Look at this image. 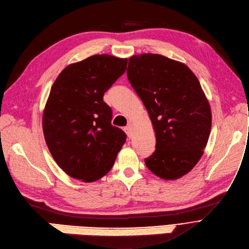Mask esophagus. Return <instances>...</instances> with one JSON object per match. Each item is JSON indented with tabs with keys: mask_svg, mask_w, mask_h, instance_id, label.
Returning <instances> with one entry per match:
<instances>
[{
	"mask_svg": "<svg viewBox=\"0 0 249 249\" xmlns=\"http://www.w3.org/2000/svg\"><path fill=\"white\" fill-rule=\"evenodd\" d=\"M124 131H125V134L127 135V137L128 138H130L131 136H133V131H131V129H133V127H131V125L130 124H128V125H126L124 128Z\"/></svg>",
	"mask_w": 249,
	"mask_h": 249,
	"instance_id": "34e87169",
	"label": "esophagus"
}]
</instances>
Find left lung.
<instances>
[{"mask_svg":"<svg viewBox=\"0 0 249 249\" xmlns=\"http://www.w3.org/2000/svg\"><path fill=\"white\" fill-rule=\"evenodd\" d=\"M126 74L156 133V150L145 165L164 180L184 176L202 157L211 129L199 80L185 64L152 53L131 56Z\"/></svg>","mask_w":249,"mask_h":249,"instance_id":"obj_1","label":"left lung"}]
</instances>
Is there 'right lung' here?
Masks as SVG:
<instances>
[{"mask_svg": "<svg viewBox=\"0 0 249 249\" xmlns=\"http://www.w3.org/2000/svg\"><path fill=\"white\" fill-rule=\"evenodd\" d=\"M126 64L127 59L93 55L68 65L52 85L43 113L44 137L57 165L72 178H102L125 142L124 131L111 124L104 95Z\"/></svg>", "mask_w": 249, "mask_h": 249, "instance_id": "add662e5", "label": "right lung"}]
</instances>
